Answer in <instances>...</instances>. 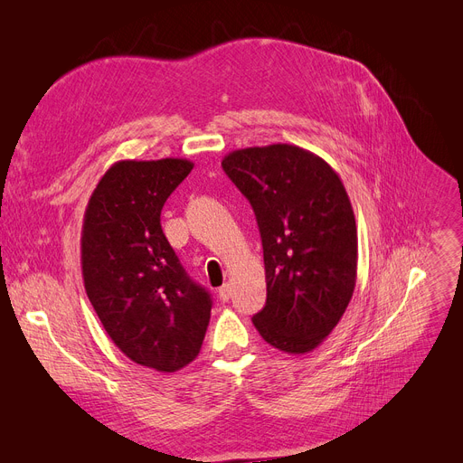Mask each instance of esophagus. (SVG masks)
<instances>
[{
    "instance_id": "1",
    "label": "esophagus",
    "mask_w": 463,
    "mask_h": 463,
    "mask_svg": "<svg viewBox=\"0 0 463 463\" xmlns=\"http://www.w3.org/2000/svg\"><path fill=\"white\" fill-rule=\"evenodd\" d=\"M231 295H232V288H231V285H229V283H225V285L219 287V300H222V302H229Z\"/></svg>"
}]
</instances>
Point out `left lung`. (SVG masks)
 I'll list each match as a JSON object with an SVG mask.
<instances>
[{"label":"left lung","mask_w":463,"mask_h":463,"mask_svg":"<svg viewBox=\"0 0 463 463\" xmlns=\"http://www.w3.org/2000/svg\"><path fill=\"white\" fill-rule=\"evenodd\" d=\"M222 166L250 201L262 240L266 304L251 321L272 347L309 353L344 317L354 290L349 194L325 159L293 144L234 150Z\"/></svg>","instance_id":"1"}]
</instances>
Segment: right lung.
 I'll return each mask as SVG.
<instances>
[{"label": "right lung", "mask_w": 463, "mask_h": 463, "mask_svg": "<svg viewBox=\"0 0 463 463\" xmlns=\"http://www.w3.org/2000/svg\"><path fill=\"white\" fill-rule=\"evenodd\" d=\"M187 159L118 161L93 189L82 225L86 295L114 345L173 373L197 358L210 323L208 290L184 270L161 229Z\"/></svg>", "instance_id": "1"}]
</instances>
